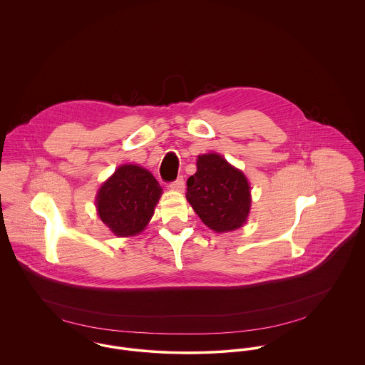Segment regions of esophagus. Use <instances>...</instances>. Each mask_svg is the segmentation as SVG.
<instances>
[{
    "label": "esophagus",
    "instance_id": "esophagus-1",
    "mask_svg": "<svg viewBox=\"0 0 365 365\" xmlns=\"http://www.w3.org/2000/svg\"><path fill=\"white\" fill-rule=\"evenodd\" d=\"M170 188L174 190V191H184V188H185L184 178H182V177H178L175 181H173V182L170 184Z\"/></svg>",
    "mask_w": 365,
    "mask_h": 365
}]
</instances>
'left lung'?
<instances>
[{
	"label": "left lung",
	"instance_id": "8db88e82",
	"mask_svg": "<svg viewBox=\"0 0 365 365\" xmlns=\"http://www.w3.org/2000/svg\"><path fill=\"white\" fill-rule=\"evenodd\" d=\"M185 197L201 220L217 233L242 227L252 207L246 175L217 153L198 156L197 173L187 180Z\"/></svg>",
	"mask_w": 365,
	"mask_h": 365
}]
</instances>
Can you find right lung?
Listing matches in <instances>:
<instances>
[{
    "label": "right lung",
    "instance_id": "obj_1",
    "mask_svg": "<svg viewBox=\"0 0 365 365\" xmlns=\"http://www.w3.org/2000/svg\"><path fill=\"white\" fill-rule=\"evenodd\" d=\"M161 192L150 171L136 164H122L98 190L96 207L115 236H136L150 222Z\"/></svg>",
    "mask_w": 365,
    "mask_h": 365
}]
</instances>
